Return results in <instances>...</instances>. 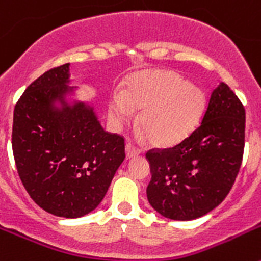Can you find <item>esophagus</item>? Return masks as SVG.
Instances as JSON below:
<instances>
[{"instance_id":"34e87169","label":"esophagus","mask_w":261,"mask_h":261,"mask_svg":"<svg viewBox=\"0 0 261 261\" xmlns=\"http://www.w3.org/2000/svg\"><path fill=\"white\" fill-rule=\"evenodd\" d=\"M125 153H126V159H132L135 158V156L140 155V154H141V150H140L138 147H136L135 145L126 144Z\"/></svg>"}]
</instances>
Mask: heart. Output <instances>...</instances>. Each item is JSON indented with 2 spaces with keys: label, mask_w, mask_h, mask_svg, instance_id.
<instances>
[{
  "label": "heart",
  "mask_w": 261,
  "mask_h": 261,
  "mask_svg": "<svg viewBox=\"0 0 261 261\" xmlns=\"http://www.w3.org/2000/svg\"><path fill=\"white\" fill-rule=\"evenodd\" d=\"M204 90L167 70L138 71L129 75L123 93L108 100V119L121 129L141 111L138 123L156 147L180 144L197 126L205 108Z\"/></svg>",
  "instance_id": "1"
}]
</instances>
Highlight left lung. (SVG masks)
<instances>
[{
  "instance_id": "1",
  "label": "left lung",
  "mask_w": 261,
  "mask_h": 261,
  "mask_svg": "<svg viewBox=\"0 0 261 261\" xmlns=\"http://www.w3.org/2000/svg\"><path fill=\"white\" fill-rule=\"evenodd\" d=\"M246 112L223 82L212 91L201 124L171 149L149 150L146 195L161 216L191 221L221 204L242 165Z\"/></svg>"
}]
</instances>
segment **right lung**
Instances as JSON below:
<instances>
[{
    "label": "right lung",
    "mask_w": 261,
    "mask_h": 261,
    "mask_svg": "<svg viewBox=\"0 0 261 261\" xmlns=\"http://www.w3.org/2000/svg\"><path fill=\"white\" fill-rule=\"evenodd\" d=\"M69 66L27 87L14 108L11 145L31 199L53 216L78 218L105 199L125 151L124 138L106 132L94 106L75 98Z\"/></svg>",
    "instance_id": "obj_1"
}]
</instances>
